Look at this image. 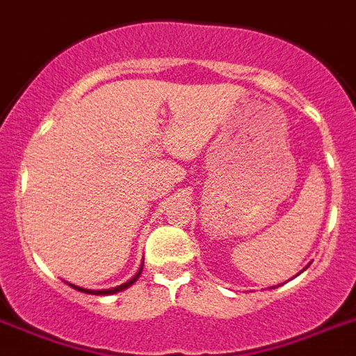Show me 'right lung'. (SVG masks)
Here are the masks:
<instances>
[{"label": "right lung", "mask_w": 356, "mask_h": 356, "mask_svg": "<svg viewBox=\"0 0 356 356\" xmlns=\"http://www.w3.org/2000/svg\"><path fill=\"white\" fill-rule=\"evenodd\" d=\"M144 264V262H142ZM140 273H142V266H140L138 273L133 277V279H129L127 282H123V284H120V286L116 288H108V290H88V288H81V286H75V284H70L72 288H75V290H79V292H85V293H92V296H111V293H116V292H122V290H125V288H129L131 284H134V282L138 281Z\"/></svg>", "instance_id": "1"}]
</instances>
